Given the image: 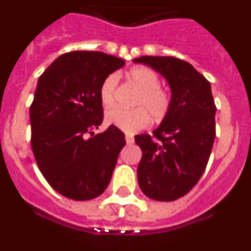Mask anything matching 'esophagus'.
Wrapping results in <instances>:
<instances>
[{"instance_id":"1","label":"esophagus","mask_w":251,"mask_h":251,"mask_svg":"<svg viewBox=\"0 0 251 251\" xmlns=\"http://www.w3.org/2000/svg\"><path fill=\"white\" fill-rule=\"evenodd\" d=\"M125 139L127 144H132V143H134V136H132L131 134H126Z\"/></svg>"}]
</instances>
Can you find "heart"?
Here are the masks:
<instances>
[{
	"label": "heart",
	"instance_id": "obj_1",
	"mask_svg": "<svg viewBox=\"0 0 251 251\" xmlns=\"http://www.w3.org/2000/svg\"><path fill=\"white\" fill-rule=\"evenodd\" d=\"M127 77L140 89L136 98L135 109H125L121 107H112L106 112V122L108 125L116 126L122 131L132 132L144 129L151 122V115L153 119L161 120L165 117L170 108V96L161 89L159 76L151 69L144 66L134 67L127 73ZM117 89V76L108 75L100 85V102L104 107L112 106L116 100Z\"/></svg>",
	"mask_w": 251,
	"mask_h": 251
}]
</instances>
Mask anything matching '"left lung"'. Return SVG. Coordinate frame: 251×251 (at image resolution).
Masks as SVG:
<instances>
[{
	"label": "left lung",
	"instance_id": "left-lung-1",
	"mask_svg": "<svg viewBox=\"0 0 251 251\" xmlns=\"http://www.w3.org/2000/svg\"><path fill=\"white\" fill-rule=\"evenodd\" d=\"M147 65L167 80L170 108L161 125L135 136L143 151L138 182L143 193L158 201H172L193 189L207 167L216 138V104L210 83L186 61L163 56H142Z\"/></svg>",
	"mask_w": 251,
	"mask_h": 251
}]
</instances>
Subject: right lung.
Here are the masks:
<instances>
[{"label": "right lung", "instance_id": "add662e5", "mask_svg": "<svg viewBox=\"0 0 251 251\" xmlns=\"http://www.w3.org/2000/svg\"><path fill=\"white\" fill-rule=\"evenodd\" d=\"M124 65L103 52L74 50L61 54L38 79L30 106L31 148L44 178L64 197L90 201L111 181L125 134L112 125L96 135L93 130L103 121V80Z\"/></svg>", "mask_w": 251, "mask_h": 251}]
</instances>
